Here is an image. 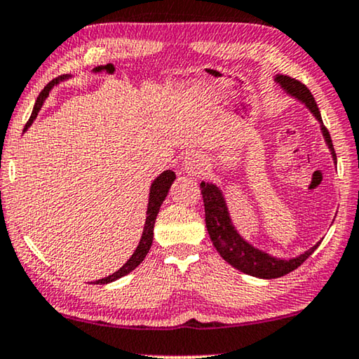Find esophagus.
Here are the masks:
<instances>
[{"label": "esophagus", "mask_w": 359, "mask_h": 359, "mask_svg": "<svg viewBox=\"0 0 359 359\" xmlns=\"http://www.w3.org/2000/svg\"><path fill=\"white\" fill-rule=\"evenodd\" d=\"M182 169H184L185 174L189 175H198L203 172V169H205V164H203V159L200 154H195V153H190L189 156H185L184 163H182Z\"/></svg>", "instance_id": "34e87169"}]
</instances>
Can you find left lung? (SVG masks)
<instances>
[{
	"label": "left lung",
	"instance_id": "1",
	"mask_svg": "<svg viewBox=\"0 0 359 359\" xmlns=\"http://www.w3.org/2000/svg\"><path fill=\"white\" fill-rule=\"evenodd\" d=\"M274 80L288 95L297 98L298 101H302L319 121L320 132H323L324 140L330 149L334 163L337 164L332 138H330L329 130L323 124V117H320L316 100H314V96L309 92L306 85H303L302 82H298V80L288 76H280V74L274 76ZM200 189L203 195V203H205L206 229L211 237L214 248L217 250V253L222 256L224 261H227L235 269L242 271L245 274L259 277V279H277V277L285 276L288 272L295 271L298 266H302L320 245V242H318L314 247L304 251L303 255H298L297 258L285 259L271 256L266 251L253 247V245L248 243L238 233V231L232 224L231 214H229L226 198H224L222 191L217 185L211 184V182H201Z\"/></svg>",
	"mask_w": 359,
	"mask_h": 359
}]
</instances>
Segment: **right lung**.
Wrapping results in <instances>:
<instances>
[{"instance_id":"add662e5","label":"right lung","mask_w":359,"mask_h":359,"mask_svg":"<svg viewBox=\"0 0 359 359\" xmlns=\"http://www.w3.org/2000/svg\"><path fill=\"white\" fill-rule=\"evenodd\" d=\"M69 77H71V76H62V77H57L55 80H51V82L41 90V93L39 95V98H36V101H35L34 111H32V116H30L29 122L25 124L24 130H27V128L32 126V122L35 121V117L39 116V111L41 109V106H43V103H45V100L48 98V95H50L51 88L60 82H62V80L69 79ZM174 180H175V174L172 172V170H164L163 174H159L158 177L153 180L151 187H149L147 221H145V227H143L142 238H140V242H138V247L135 248L133 255L127 259V263L122 266L119 271H116L114 274H111L108 277H103V279L96 280L95 283L104 285V283H109V282H114L117 279H121V277L127 276L128 272H132L138 264L142 263L143 259H145V256L148 255V251H149V248H151V243H153V229H154V222H156V216L159 212V208H161L163 201L165 200V196H168L169 189H170V185H172Z\"/></svg>"}]
</instances>
